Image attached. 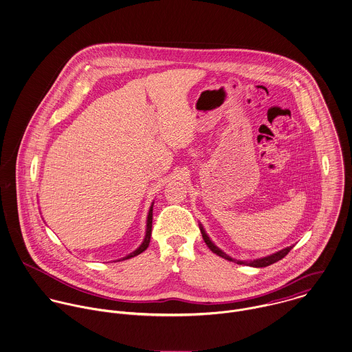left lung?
Masks as SVG:
<instances>
[{"mask_svg": "<svg viewBox=\"0 0 352 352\" xmlns=\"http://www.w3.org/2000/svg\"><path fill=\"white\" fill-rule=\"evenodd\" d=\"M200 231H201V235H203V239H204L206 245L210 248V250H211L212 253H215L217 256H222V258H226V259H228V261H232V262H235V263H239V265H250V266H254V267H265V266H269V265H272V263H274V262H277V261L283 259V258L287 256L289 252L293 249V246H289V248L284 249V250H281V252H277L276 254L265 256V258H259V259L250 261V262H248V261H238V259H232L231 256L224 254L222 250H219V249H218V248H217V246L210 241V238H208V236H207V234L204 232L203 227H200Z\"/></svg>", "mask_w": 352, "mask_h": 352, "instance_id": "obj_1", "label": "left lung"}]
</instances>
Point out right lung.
<instances>
[{
    "label": "right lung",
    "instance_id": "right-lung-1",
    "mask_svg": "<svg viewBox=\"0 0 352 352\" xmlns=\"http://www.w3.org/2000/svg\"><path fill=\"white\" fill-rule=\"evenodd\" d=\"M152 219H153V207H151V210H149L148 223H146V235H145V239H144L142 245H141L135 252H133L130 256H125L124 259H129V258H131V256H138V254H141L142 252H145V250L148 249L149 242H151V234H152Z\"/></svg>",
    "mask_w": 352,
    "mask_h": 352
}]
</instances>
